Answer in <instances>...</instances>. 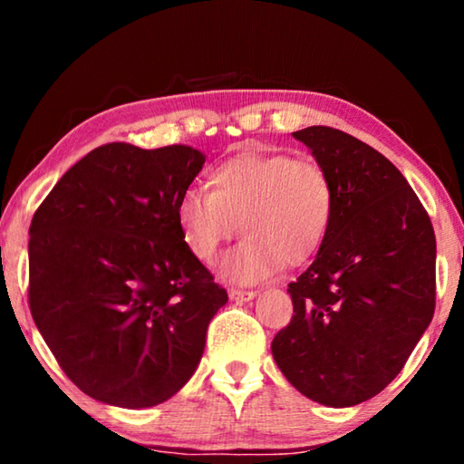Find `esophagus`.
Returning <instances> with one entry per match:
<instances>
[{"label": "esophagus", "instance_id": "34e87169", "mask_svg": "<svg viewBox=\"0 0 464 464\" xmlns=\"http://www.w3.org/2000/svg\"><path fill=\"white\" fill-rule=\"evenodd\" d=\"M256 296L254 290H241V288H231L229 290V298L235 303H247Z\"/></svg>", "mask_w": 464, "mask_h": 464}]
</instances>
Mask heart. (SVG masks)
I'll return each mask as SVG.
<instances>
[{
	"label": "heart",
	"instance_id": "1",
	"mask_svg": "<svg viewBox=\"0 0 464 464\" xmlns=\"http://www.w3.org/2000/svg\"><path fill=\"white\" fill-rule=\"evenodd\" d=\"M208 186L182 194L179 231L196 260L210 266L241 225L246 237L221 266L235 285H257L285 264L309 262L332 229L334 182L313 157L239 153L213 168Z\"/></svg>",
	"mask_w": 464,
	"mask_h": 464
}]
</instances>
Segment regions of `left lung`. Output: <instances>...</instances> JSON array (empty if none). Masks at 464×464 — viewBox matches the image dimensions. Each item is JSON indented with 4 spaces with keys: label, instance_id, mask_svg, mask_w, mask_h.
Listing matches in <instances>:
<instances>
[{
    "label": "left lung",
    "instance_id": "8db88e82",
    "mask_svg": "<svg viewBox=\"0 0 464 464\" xmlns=\"http://www.w3.org/2000/svg\"><path fill=\"white\" fill-rule=\"evenodd\" d=\"M293 137L327 169L335 213L317 257L288 285L295 315L272 356L304 397L352 407L401 372L434 317V227L401 171L371 145L332 127Z\"/></svg>",
    "mask_w": 464,
    "mask_h": 464
}]
</instances>
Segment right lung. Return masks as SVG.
<instances>
[{"instance_id":"1","label":"right lung","mask_w":464,"mask_h":464,"mask_svg":"<svg viewBox=\"0 0 464 464\" xmlns=\"http://www.w3.org/2000/svg\"><path fill=\"white\" fill-rule=\"evenodd\" d=\"M204 160L186 145H102L33 217L30 313L63 372L102 403L137 410L176 395L229 301L178 223Z\"/></svg>"}]
</instances>
